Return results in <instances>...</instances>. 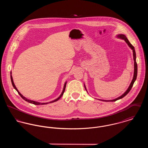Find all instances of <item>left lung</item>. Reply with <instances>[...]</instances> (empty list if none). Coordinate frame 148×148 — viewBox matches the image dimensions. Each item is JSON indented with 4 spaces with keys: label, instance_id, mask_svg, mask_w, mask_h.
Wrapping results in <instances>:
<instances>
[{
    "label": "left lung",
    "instance_id": "8db88e82",
    "mask_svg": "<svg viewBox=\"0 0 148 148\" xmlns=\"http://www.w3.org/2000/svg\"><path fill=\"white\" fill-rule=\"evenodd\" d=\"M118 36H119V37L120 38H121V39H124V40L126 42L127 44V45L129 46V47H130L133 50L134 61V77H133V80H132V83H131V84L130 85L129 87V88H128V89H127V91L125 92H124V93L121 96H120V97H119V98L115 99H114V100H103V101H116L117 100H119L120 99L123 98V97H124L126 95H127V94H128V92L130 91L131 89L132 88V87H133V86L134 82H135V80H136V77H137L138 66H137V63H136V54H135V51L134 47L133 46V45H132V44H131L130 42H129V40H128V39H127V38L126 37V36H125V35H123V34H120V35H118ZM85 89H86L85 86Z\"/></svg>",
    "mask_w": 148,
    "mask_h": 148
}]
</instances>
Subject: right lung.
<instances>
[{
  "label": "right lung",
  "instance_id": "1",
  "mask_svg": "<svg viewBox=\"0 0 148 148\" xmlns=\"http://www.w3.org/2000/svg\"><path fill=\"white\" fill-rule=\"evenodd\" d=\"M10 74H11V73H10ZM10 78H11V82H12V85H13V87H14V89L18 92V94L20 95V96L24 100H25L26 101H28V103H32V104H34V105H44V104H49V103H53V102H55V101H56L57 100H58L60 98L62 97V95H63L64 92H65V87H66V82L65 83V84H64V89L63 90V92H62V94H61V95L59 96V98H58L56 99V100H53V101H50V102H49V103H39V102H36V101H33V100H29V99H28L26 98H25L24 96H23L22 95H21V94L18 91V90L17 89V88H16V86H15V85H14V82H13V77H12V75H10Z\"/></svg>",
  "mask_w": 148,
  "mask_h": 148
}]
</instances>
